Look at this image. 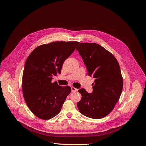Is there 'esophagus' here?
Masks as SVG:
<instances>
[{
  "instance_id": "esophagus-1",
  "label": "esophagus",
  "mask_w": 146,
  "mask_h": 146,
  "mask_svg": "<svg viewBox=\"0 0 146 146\" xmlns=\"http://www.w3.org/2000/svg\"><path fill=\"white\" fill-rule=\"evenodd\" d=\"M71 89H72V92H76V91L78 90V89H76V88H74L73 86H72V87H71Z\"/></svg>"
}]
</instances>
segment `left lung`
<instances>
[{"mask_svg":"<svg viewBox=\"0 0 146 146\" xmlns=\"http://www.w3.org/2000/svg\"><path fill=\"white\" fill-rule=\"evenodd\" d=\"M76 50L83 60L88 75L95 79L91 94L83 88L78 90L82 95L77 104L79 111L90 118H104L113 110L123 88L119 63L110 52L96 43H80Z\"/></svg>","mask_w":146,"mask_h":146,"instance_id":"left-lung-1","label":"left lung"}]
</instances>
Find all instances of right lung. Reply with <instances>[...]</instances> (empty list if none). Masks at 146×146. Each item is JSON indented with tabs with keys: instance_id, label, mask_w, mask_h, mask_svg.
I'll return each mask as SVG.
<instances>
[{
	"instance_id": "obj_1",
	"label": "right lung",
	"mask_w": 146,
	"mask_h": 146,
	"mask_svg": "<svg viewBox=\"0 0 146 146\" xmlns=\"http://www.w3.org/2000/svg\"><path fill=\"white\" fill-rule=\"evenodd\" d=\"M79 44L52 42L38 46L28 57L22 76V92L28 108L37 117L50 119L60 112L71 88L52 83V76L61 73L64 61Z\"/></svg>"
}]
</instances>
